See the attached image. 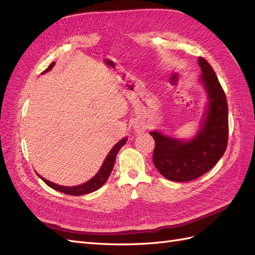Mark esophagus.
<instances>
[{"instance_id": "34e87169", "label": "esophagus", "mask_w": 255, "mask_h": 255, "mask_svg": "<svg viewBox=\"0 0 255 255\" xmlns=\"http://www.w3.org/2000/svg\"><path fill=\"white\" fill-rule=\"evenodd\" d=\"M145 129V125H143V123H141V125H139V126H136L135 127V130L136 132H143V130Z\"/></svg>"}]
</instances>
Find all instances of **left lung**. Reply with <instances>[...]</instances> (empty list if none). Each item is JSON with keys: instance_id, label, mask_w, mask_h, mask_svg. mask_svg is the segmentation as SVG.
<instances>
[{"instance_id": "left-lung-1", "label": "left lung", "mask_w": 255, "mask_h": 255, "mask_svg": "<svg viewBox=\"0 0 255 255\" xmlns=\"http://www.w3.org/2000/svg\"><path fill=\"white\" fill-rule=\"evenodd\" d=\"M200 76L208 96V106L201 127L192 139L185 141L166 136L158 130L150 132L155 141L153 163L158 172L174 182L198 179L218 163L227 150L229 112L225 91L211 65L199 57Z\"/></svg>"}]
</instances>
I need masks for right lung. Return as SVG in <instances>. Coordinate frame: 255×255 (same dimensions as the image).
<instances>
[{
    "instance_id": "obj_1",
    "label": "right lung",
    "mask_w": 255,
    "mask_h": 255,
    "mask_svg": "<svg viewBox=\"0 0 255 255\" xmlns=\"http://www.w3.org/2000/svg\"><path fill=\"white\" fill-rule=\"evenodd\" d=\"M54 65H55V63H52L42 73L50 71L51 69L54 67ZM127 140H128V138H123V139H121L119 142L116 143L114 145V148L110 151V153L107 154L104 163L101 166V168H100L98 173L94 177H92V179H90L88 182L84 183L82 185H79V186H71V187L60 186V185L54 184L48 180H45L44 177H42L39 174H38V176H39L40 179L51 188L55 189L57 191H60V192H64V194L69 195V196H82V195L89 194V192H92V191H96L100 187H102L104 183L107 181V179H109V176H110L113 168H114V165H115L116 156H117L119 150L122 148L123 145H125Z\"/></svg>"
}]
</instances>
